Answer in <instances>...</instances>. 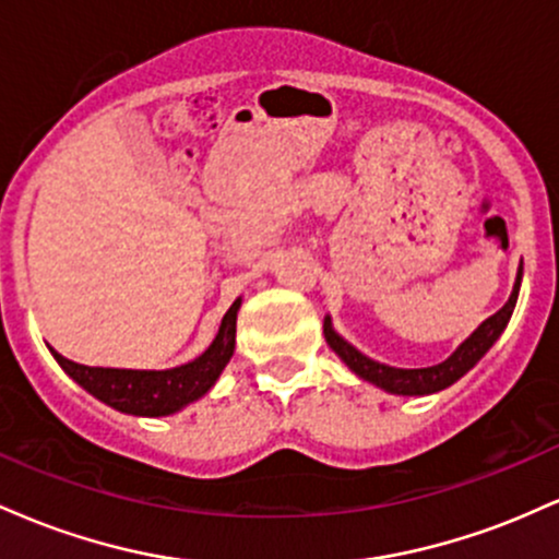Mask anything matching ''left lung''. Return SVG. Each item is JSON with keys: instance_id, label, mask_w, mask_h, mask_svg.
Segmentation results:
<instances>
[{"instance_id": "8db88e82", "label": "left lung", "mask_w": 559, "mask_h": 559, "mask_svg": "<svg viewBox=\"0 0 559 559\" xmlns=\"http://www.w3.org/2000/svg\"><path fill=\"white\" fill-rule=\"evenodd\" d=\"M521 275L523 273H518L515 288H512L510 299H507L502 310L493 312L489 320H484V323L471 333V338H465V342L460 344V349L454 352L449 360L431 365V368H391V365L370 360V357H365L362 352L355 349V346L346 344L344 338L331 329V320H325V342H329L331 349L336 352L357 376L376 383V386L391 391V394H433V391L452 386L457 378H463L467 370L489 352V346L497 342L499 333H502L504 325L510 323L512 310H515L518 292H521Z\"/></svg>"}]
</instances>
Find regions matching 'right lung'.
I'll return each instance as SVG.
<instances>
[{"instance_id":"add662e5","label":"right lung","mask_w":559,"mask_h":559,"mask_svg":"<svg viewBox=\"0 0 559 559\" xmlns=\"http://www.w3.org/2000/svg\"><path fill=\"white\" fill-rule=\"evenodd\" d=\"M236 312H239V299L223 316L221 331H217L215 342L207 346V352L199 355L194 362H186L173 370L88 368V365H79L57 355L55 349L52 355L66 368V373L73 381H79L96 400L110 404L120 413L157 418V415H170L189 402L199 400V396H204L217 381V376L223 373L230 355H234Z\"/></svg>"}]
</instances>
